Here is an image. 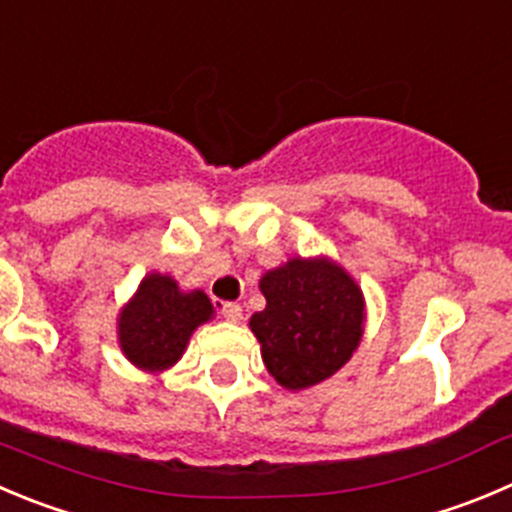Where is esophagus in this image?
Returning a JSON list of instances; mask_svg holds the SVG:
<instances>
[{
	"label": "esophagus",
	"instance_id": "obj_1",
	"mask_svg": "<svg viewBox=\"0 0 512 512\" xmlns=\"http://www.w3.org/2000/svg\"><path fill=\"white\" fill-rule=\"evenodd\" d=\"M221 314L223 319L231 321V324H238V321L243 319V309L238 304H233V301H228V304L221 306Z\"/></svg>",
	"mask_w": 512,
	"mask_h": 512
}]
</instances>
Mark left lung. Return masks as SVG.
<instances>
[{
  "label": "left lung",
  "instance_id": "left-lung-1",
  "mask_svg": "<svg viewBox=\"0 0 512 512\" xmlns=\"http://www.w3.org/2000/svg\"><path fill=\"white\" fill-rule=\"evenodd\" d=\"M266 309L248 319L271 377L301 392L334 377L364 337L367 304L357 281L329 256L266 271L259 281Z\"/></svg>",
  "mask_w": 512,
  "mask_h": 512
}]
</instances>
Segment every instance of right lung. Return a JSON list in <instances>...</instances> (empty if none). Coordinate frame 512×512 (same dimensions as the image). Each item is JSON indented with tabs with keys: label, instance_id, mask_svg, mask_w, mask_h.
Wrapping results in <instances>:
<instances>
[{
	"label": "right lung",
	"instance_id": "obj_1",
	"mask_svg": "<svg viewBox=\"0 0 512 512\" xmlns=\"http://www.w3.org/2000/svg\"><path fill=\"white\" fill-rule=\"evenodd\" d=\"M211 299L201 289L183 291L168 274H145L118 314V344L133 367L160 374L173 367L198 326L213 319Z\"/></svg>",
	"mask_w": 512,
	"mask_h": 512
}]
</instances>
